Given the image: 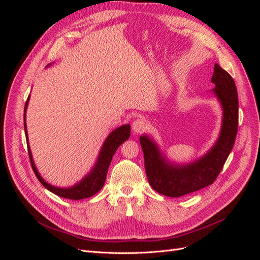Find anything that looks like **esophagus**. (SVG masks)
Here are the masks:
<instances>
[{
	"label": "esophagus",
	"instance_id": "34e87169",
	"mask_svg": "<svg viewBox=\"0 0 260 260\" xmlns=\"http://www.w3.org/2000/svg\"><path fill=\"white\" fill-rule=\"evenodd\" d=\"M147 127L146 120L144 118H137V119L132 122V130L135 133H141L143 132Z\"/></svg>",
	"mask_w": 260,
	"mask_h": 260
}]
</instances>
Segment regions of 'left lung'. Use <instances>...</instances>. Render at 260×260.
<instances>
[{
    "label": "left lung",
    "mask_w": 260,
    "mask_h": 260,
    "mask_svg": "<svg viewBox=\"0 0 260 260\" xmlns=\"http://www.w3.org/2000/svg\"><path fill=\"white\" fill-rule=\"evenodd\" d=\"M211 82L215 84L212 92L222 106L223 117L217 142L203 157L187 165L171 164L152 139L140 138L148 182L165 196L180 198L214 183L232 151L239 124L237 86L233 78L218 64H215Z\"/></svg>",
    "instance_id": "1"
}]
</instances>
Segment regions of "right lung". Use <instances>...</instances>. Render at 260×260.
<instances>
[{
	"label": "right lung",
	"mask_w": 260,
	"mask_h": 260,
	"mask_svg": "<svg viewBox=\"0 0 260 260\" xmlns=\"http://www.w3.org/2000/svg\"><path fill=\"white\" fill-rule=\"evenodd\" d=\"M28 101H29V98L25 105L23 121H25V133H26L28 153L30 157L31 166H32L34 172L36 174L38 180L40 181L42 185L45 188H48L50 192L60 196V198L68 199V200L78 201L82 199H88V198H91V196H93L95 193H98L105 183L108 167L109 165H111L112 158L115 152L117 151V148L130 137V124L121 125V127L115 129L111 135L107 137L103 146H102L95 166L93 167V169L80 181L79 183H77L74 186H70V187L53 186L50 183L46 182V181H44V179L40 176V174H39V171L37 170V167L32 159V155H31V151L28 143V137H27V128H26V109L28 106Z\"/></svg>",
	"instance_id": "add662e5"
}]
</instances>
